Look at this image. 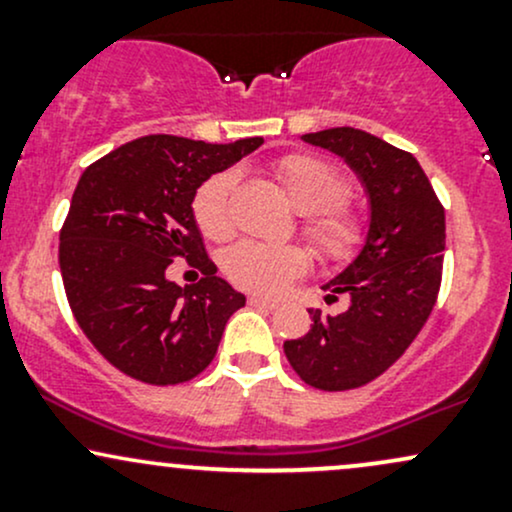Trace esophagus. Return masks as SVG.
<instances>
[{
  "mask_svg": "<svg viewBox=\"0 0 512 512\" xmlns=\"http://www.w3.org/2000/svg\"><path fill=\"white\" fill-rule=\"evenodd\" d=\"M248 303L252 305V308H269V310H274L276 303L274 298H267V296H257V293H252V296H248Z\"/></svg>",
  "mask_w": 512,
  "mask_h": 512,
  "instance_id": "1",
  "label": "esophagus"
}]
</instances>
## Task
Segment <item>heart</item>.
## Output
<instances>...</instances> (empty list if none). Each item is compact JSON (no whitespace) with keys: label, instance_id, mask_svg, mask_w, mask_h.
<instances>
[{"label":"heart","instance_id":"1","mask_svg":"<svg viewBox=\"0 0 512 512\" xmlns=\"http://www.w3.org/2000/svg\"><path fill=\"white\" fill-rule=\"evenodd\" d=\"M276 178L291 207L301 211V233L317 255L327 262L354 257L366 240V221L346 202L349 182L337 168L310 154H289L276 163ZM236 175L231 170L214 173L197 187L192 216L199 231L211 240L231 236V192ZM308 255L296 245H269L260 240H240L223 255V272L240 289L276 293L305 272Z\"/></svg>","mask_w":512,"mask_h":512}]
</instances>
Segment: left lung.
Wrapping results in <instances>:
<instances>
[{
  "mask_svg": "<svg viewBox=\"0 0 512 512\" xmlns=\"http://www.w3.org/2000/svg\"><path fill=\"white\" fill-rule=\"evenodd\" d=\"M303 139L349 163L366 187L370 226L356 260L322 286L327 303L342 293L349 308L308 310L310 332L284 342V354L317 390H354L383 375L426 325L443 276L445 209L409 151L354 127Z\"/></svg>",
  "mask_w": 512,
  "mask_h": 512,
  "instance_id": "obj_1",
  "label": "left lung"
}]
</instances>
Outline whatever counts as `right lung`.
<instances>
[{"mask_svg": "<svg viewBox=\"0 0 512 512\" xmlns=\"http://www.w3.org/2000/svg\"><path fill=\"white\" fill-rule=\"evenodd\" d=\"M262 144L149 134L81 175L60 231L69 308L105 361L149 385L187 383L214 361L245 296L216 276L192 216L197 187ZM185 256L205 276L182 290L165 276Z\"/></svg>", "mask_w": 512, "mask_h": 512, "instance_id": "right-lung-1", "label": "right lung"}]
</instances>
